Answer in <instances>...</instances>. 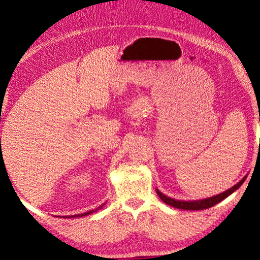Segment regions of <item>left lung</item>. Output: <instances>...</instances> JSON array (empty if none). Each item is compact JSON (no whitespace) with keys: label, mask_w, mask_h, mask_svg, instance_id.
Returning <instances> with one entry per match:
<instances>
[{"label":"left lung","mask_w":260,"mask_h":260,"mask_svg":"<svg viewBox=\"0 0 260 260\" xmlns=\"http://www.w3.org/2000/svg\"><path fill=\"white\" fill-rule=\"evenodd\" d=\"M246 177L247 175H245V177L243 178L241 181L237 182L236 185L231 187V188L226 189L225 191H223V193L214 195V197H211V198H207V199H202V200H194V201H181V200H175L173 198L166 197V195L162 194L160 190H158V189H155V190H157V194L159 195V198H160L162 201L166 203V205L174 207V208H179V209H183V210H202V209H208V208H210V207L217 205L218 202L223 201L225 198H228L229 195L233 194L235 190H237L239 187L243 185V182L246 180Z\"/></svg>","instance_id":"obj_1"}]
</instances>
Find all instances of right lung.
Returning <instances> with one entry per match:
<instances>
[{
	"mask_svg": "<svg viewBox=\"0 0 260 260\" xmlns=\"http://www.w3.org/2000/svg\"><path fill=\"white\" fill-rule=\"evenodd\" d=\"M103 206H105V203H102V205L100 206V207H98L96 209H91V210H89V211H86V213H82V214L72 215V216H62V217H82V216H87V215H90V214L95 213V211H98V210H100V209H102V207H103Z\"/></svg>",
	"mask_w": 260,
	"mask_h": 260,
	"instance_id": "1",
	"label": "right lung"
}]
</instances>
